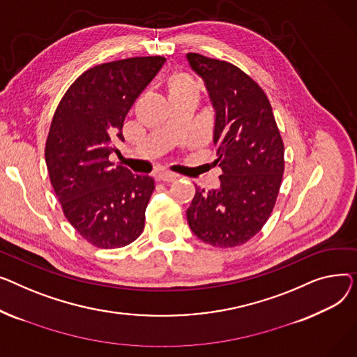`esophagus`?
I'll return each mask as SVG.
<instances>
[{
  "label": "esophagus",
  "instance_id": "obj_1",
  "mask_svg": "<svg viewBox=\"0 0 357 357\" xmlns=\"http://www.w3.org/2000/svg\"><path fill=\"white\" fill-rule=\"evenodd\" d=\"M158 178L162 181H174L178 178V176L174 173H170V172H161V173H158Z\"/></svg>",
  "mask_w": 357,
  "mask_h": 357
}]
</instances>
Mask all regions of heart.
<instances>
[{"instance_id": "1", "label": "heart", "mask_w": 357, "mask_h": 357, "mask_svg": "<svg viewBox=\"0 0 357 357\" xmlns=\"http://www.w3.org/2000/svg\"><path fill=\"white\" fill-rule=\"evenodd\" d=\"M199 96L197 83L185 75H177L170 82V98Z\"/></svg>"}]
</instances>
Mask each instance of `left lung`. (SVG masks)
<instances>
[{"label": "left lung", "mask_w": 357, "mask_h": 357, "mask_svg": "<svg viewBox=\"0 0 357 357\" xmlns=\"http://www.w3.org/2000/svg\"><path fill=\"white\" fill-rule=\"evenodd\" d=\"M215 109L213 144L220 185L196 187L187 222L203 242L232 248L254 238L274 208L284 173V144L258 83L227 61L185 54Z\"/></svg>", "instance_id": "8db88e82"}]
</instances>
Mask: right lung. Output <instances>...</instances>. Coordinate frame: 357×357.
Masks as SVG:
<instances>
[{"mask_svg": "<svg viewBox=\"0 0 357 357\" xmlns=\"http://www.w3.org/2000/svg\"><path fill=\"white\" fill-rule=\"evenodd\" d=\"M164 63L149 56L95 66L72 83L54 112L46 142L50 181L66 219L98 248L127 246L144 230L154 180L114 167L109 155L114 139H123L125 116Z\"/></svg>", "mask_w": 357, "mask_h": 357, "instance_id": "add662e5", "label": "right lung"}]
</instances>
